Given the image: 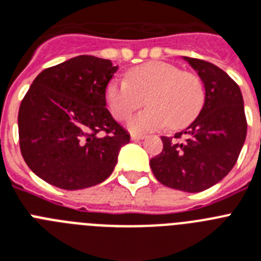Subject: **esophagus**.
<instances>
[{
	"label": "esophagus",
	"instance_id": "obj_1",
	"mask_svg": "<svg viewBox=\"0 0 261 261\" xmlns=\"http://www.w3.org/2000/svg\"><path fill=\"white\" fill-rule=\"evenodd\" d=\"M130 139H132L133 141H139V140L144 139V136L143 135H130Z\"/></svg>",
	"mask_w": 261,
	"mask_h": 261
}]
</instances>
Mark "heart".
Masks as SVG:
<instances>
[{"mask_svg": "<svg viewBox=\"0 0 261 261\" xmlns=\"http://www.w3.org/2000/svg\"><path fill=\"white\" fill-rule=\"evenodd\" d=\"M204 87L195 73L163 61H150L133 68L128 79H115L105 89L112 116L124 121L143 105L144 111L129 120L133 132H150L169 126L182 128L197 116L204 104Z\"/></svg>", "mask_w": 261, "mask_h": 261, "instance_id": "heart-1", "label": "heart"}]
</instances>
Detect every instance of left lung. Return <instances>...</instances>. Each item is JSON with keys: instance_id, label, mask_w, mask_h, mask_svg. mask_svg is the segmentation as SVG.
Instances as JSON below:
<instances>
[{"instance_id": "1", "label": "left lung", "mask_w": 261, "mask_h": 261, "mask_svg": "<svg viewBox=\"0 0 261 261\" xmlns=\"http://www.w3.org/2000/svg\"><path fill=\"white\" fill-rule=\"evenodd\" d=\"M184 60L203 81L204 105L188 128L174 137H161L163 150L149 164L163 185L193 193L229 173L244 145L247 120L240 88L227 73L204 60Z\"/></svg>"}]
</instances>
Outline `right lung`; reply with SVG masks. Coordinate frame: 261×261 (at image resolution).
<instances>
[{"label": "right lung", "mask_w": 261, "mask_h": 261, "mask_svg": "<svg viewBox=\"0 0 261 261\" xmlns=\"http://www.w3.org/2000/svg\"><path fill=\"white\" fill-rule=\"evenodd\" d=\"M118 66L77 56L45 69L19 105V148L44 181L76 191L107 180L130 136L107 108L105 89Z\"/></svg>", "instance_id": "1"}]
</instances>
